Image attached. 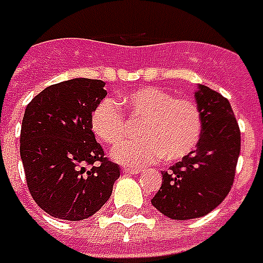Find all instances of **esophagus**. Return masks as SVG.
Segmentation results:
<instances>
[{
	"label": "esophagus",
	"instance_id": "1",
	"mask_svg": "<svg viewBox=\"0 0 263 263\" xmlns=\"http://www.w3.org/2000/svg\"><path fill=\"white\" fill-rule=\"evenodd\" d=\"M142 171H143L142 168H132V167L123 168V173H124V174H139V173H142Z\"/></svg>",
	"mask_w": 263,
	"mask_h": 263
}]
</instances>
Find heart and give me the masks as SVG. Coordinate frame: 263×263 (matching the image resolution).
I'll return each mask as SVG.
<instances>
[{
    "label": "heart",
    "instance_id": "heart-1",
    "mask_svg": "<svg viewBox=\"0 0 263 263\" xmlns=\"http://www.w3.org/2000/svg\"><path fill=\"white\" fill-rule=\"evenodd\" d=\"M132 120H143L139 136L111 151L117 162L126 165H146L162 157L178 161L187 157L202 136V114L199 106L176 98L155 86H143L127 92L118 99ZM90 127L96 137L108 145L121 142L127 133V120L117 102L104 99L92 109Z\"/></svg>",
    "mask_w": 263,
    "mask_h": 263
}]
</instances>
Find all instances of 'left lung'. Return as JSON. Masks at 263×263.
<instances>
[{"instance_id":"left-lung-1","label":"left lung","mask_w":263,"mask_h":263,"mask_svg":"<svg viewBox=\"0 0 263 263\" xmlns=\"http://www.w3.org/2000/svg\"><path fill=\"white\" fill-rule=\"evenodd\" d=\"M195 98L203 123L199 143L162 171L161 189L151 200L161 214L178 221L203 217L226 199L240 155V128L228 99L203 85Z\"/></svg>"}]
</instances>
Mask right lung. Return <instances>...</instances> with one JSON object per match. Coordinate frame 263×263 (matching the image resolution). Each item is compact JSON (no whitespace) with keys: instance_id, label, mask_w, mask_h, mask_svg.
I'll return each mask as SVG.
<instances>
[{"instance_id":"1","label":"right lung","mask_w":263,"mask_h":263,"mask_svg":"<svg viewBox=\"0 0 263 263\" xmlns=\"http://www.w3.org/2000/svg\"><path fill=\"white\" fill-rule=\"evenodd\" d=\"M105 83L71 79L44 89L26 106L20 157L29 192L51 217L82 221L105 205L120 168L104 157L90 114Z\"/></svg>"}]
</instances>
